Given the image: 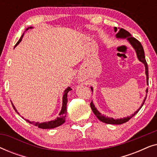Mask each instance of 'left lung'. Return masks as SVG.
<instances>
[{"instance_id":"obj_1","label":"left lung","mask_w":157,"mask_h":157,"mask_svg":"<svg viewBox=\"0 0 157 157\" xmlns=\"http://www.w3.org/2000/svg\"><path fill=\"white\" fill-rule=\"evenodd\" d=\"M114 31L115 32L117 31V27H114ZM116 38H121V39H125V38H126L128 43H129V44L132 45L133 48H134L135 51H136L137 59H139V61H141V63H143L144 65L145 66V74H146V76H147V83L148 85V83H149V71H148L147 63V61H146V59H145L144 51L143 46H141V43L139 42L138 40H136L135 38L132 37L129 32H128L127 31H126V30H124L123 29H119V31L116 34ZM91 91H93V88L91 87ZM147 92H148V89H147V90H146V93L147 94ZM147 94L146 95L142 104H141V106L139 107L138 110L135 111V112L131 116H128V117H126L124 118H121V119H113V118L108 117H106V116L104 114H101V113H100L99 111L96 109L95 106H94L93 101L91 102L90 105H91V108L92 109V111H93V112L94 113V114L96 116V117H97L101 121L104 122V123H106V124H122L124 123H126V122H127L128 120L132 119L134 116H135L137 113H138V111L140 110V109L142 107L144 104L146 98H147Z\"/></svg>"}]
</instances>
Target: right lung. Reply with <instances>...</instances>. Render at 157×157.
Instances as JSON below:
<instances>
[{
    "mask_svg": "<svg viewBox=\"0 0 157 157\" xmlns=\"http://www.w3.org/2000/svg\"><path fill=\"white\" fill-rule=\"evenodd\" d=\"M30 29H33V27H29L27 28L26 29H25V32L28 31V30ZM24 32V33H25ZM24 33H23V35L21 36V37L20 38V39L18 42H17V44H16V46H18L19 44V43H20L21 40H22V38L23 37V35H24ZM71 90V88L70 87H68L67 89H66L65 91L63 92V100H62V107H61V110L60 111L59 113V117H58L56 119H55L54 120H51V121H46V122H43V123H39V122H35V121H29V119H25L24 118L22 117L23 119H24L25 121L29 122V123L33 124V125L36 126H38V128H44V129H48V128H56V127H58V126H61L63 124L64 122L66 121V104H67L68 102V98H67V96H68V91H69ZM12 105H13V109H15V111H16L17 113H18V114H19V113L18 112V111L16 110V107L14 106V105L13 104V103H11ZM20 115V114H19Z\"/></svg>",
    "mask_w": 157,
    "mask_h": 157,
    "instance_id": "1",
    "label": "right lung"
}]
</instances>
